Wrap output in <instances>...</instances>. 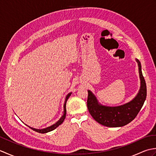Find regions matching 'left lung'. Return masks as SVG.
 <instances>
[{
	"instance_id": "8db88e82",
	"label": "left lung",
	"mask_w": 156,
	"mask_h": 156,
	"mask_svg": "<svg viewBox=\"0 0 156 156\" xmlns=\"http://www.w3.org/2000/svg\"><path fill=\"white\" fill-rule=\"evenodd\" d=\"M137 62L140 78V88L137 95L124 105L109 107L101 105L92 92L88 90L87 107L90 114L96 121L108 127H122L129 123L136 117L143 107L146 98L147 88L145 79L142 74L140 62Z\"/></svg>"
}]
</instances>
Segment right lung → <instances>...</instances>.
Listing matches in <instances>:
<instances>
[{
  "mask_svg": "<svg viewBox=\"0 0 156 156\" xmlns=\"http://www.w3.org/2000/svg\"><path fill=\"white\" fill-rule=\"evenodd\" d=\"M72 94V92H69V93H68L67 94V96L66 97V98H65V102H64V113H63V115L61 117V118L59 119V120L55 122V123L53 124L52 125L49 126V127H48L46 128H44V129H35V128H34V127H29V126H28V127L29 128H31V129H33V130L36 131V132H38V133H48V132H49V131H51L53 130H54L55 129L57 128L59 125H60L63 121H64V119L66 118V102H67L68 99L69 98V97H70V95Z\"/></svg>",
  "mask_w": 156,
  "mask_h": 156,
  "instance_id": "1",
  "label": "right lung"
}]
</instances>
